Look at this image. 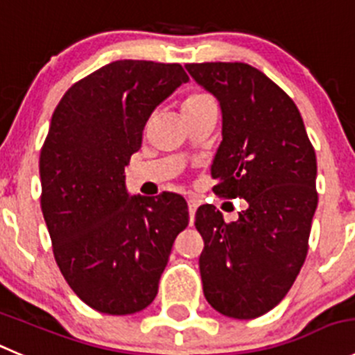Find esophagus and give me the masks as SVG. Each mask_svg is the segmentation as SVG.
<instances>
[{"label": "esophagus", "mask_w": 355, "mask_h": 355, "mask_svg": "<svg viewBox=\"0 0 355 355\" xmlns=\"http://www.w3.org/2000/svg\"><path fill=\"white\" fill-rule=\"evenodd\" d=\"M197 207H198V202L195 200V198H190V200H188V212H190V223H193V218H195V212H197Z\"/></svg>", "instance_id": "34e87169"}]
</instances>
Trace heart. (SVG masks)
<instances>
[{"label": "heart", "mask_w": 355, "mask_h": 355, "mask_svg": "<svg viewBox=\"0 0 355 355\" xmlns=\"http://www.w3.org/2000/svg\"><path fill=\"white\" fill-rule=\"evenodd\" d=\"M207 101H211L209 97H205L204 94H188L187 97H184L183 101V111H190V110H195V107L202 106L204 103H207Z\"/></svg>", "instance_id": "obj_1"}]
</instances>
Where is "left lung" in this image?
<instances>
[{"mask_svg":"<svg viewBox=\"0 0 355 355\" xmlns=\"http://www.w3.org/2000/svg\"><path fill=\"white\" fill-rule=\"evenodd\" d=\"M191 78L218 99L223 141L212 162L216 193L248 209L225 223L200 205L195 226L209 305L234 319L263 315L298 277L317 209V160L291 97L244 62L187 64Z\"/></svg>","mask_w":355,"mask_h":355,"instance_id":"obj_1","label":"left lung"}]
</instances>
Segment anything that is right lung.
Here are the masks:
<instances>
[{
  "label": "right lung",
  "mask_w": 355,
  "mask_h": 355,
  "mask_svg": "<svg viewBox=\"0 0 355 355\" xmlns=\"http://www.w3.org/2000/svg\"><path fill=\"white\" fill-rule=\"evenodd\" d=\"M187 82L180 64L116 60L74 83L52 114L40 157L43 218L64 279L97 312L146 309L190 221L181 195L132 197L125 187L148 118Z\"/></svg>",
  "instance_id": "obj_1"
}]
</instances>
